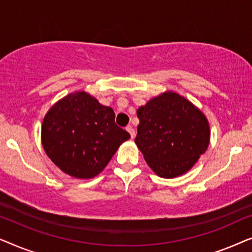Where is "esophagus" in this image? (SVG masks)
<instances>
[{
  "instance_id": "1",
  "label": "esophagus",
  "mask_w": 252,
  "mask_h": 252,
  "mask_svg": "<svg viewBox=\"0 0 252 252\" xmlns=\"http://www.w3.org/2000/svg\"><path fill=\"white\" fill-rule=\"evenodd\" d=\"M126 130L130 134V137H132V139H134V136H135V130H134L133 127L132 126H127L126 127Z\"/></svg>"
}]
</instances>
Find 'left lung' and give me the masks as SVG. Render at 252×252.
Masks as SVG:
<instances>
[{
    "mask_svg": "<svg viewBox=\"0 0 252 252\" xmlns=\"http://www.w3.org/2000/svg\"><path fill=\"white\" fill-rule=\"evenodd\" d=\"M135 143L157 175L175 178L194 166L210 142L209 122L184 96L165 92L137 109Z\"/></svg>",
    "mask_w": 252,
    "mask_h": 252,
    "instance_id": "obj_1",
    "label": "left lung"
}]
</instances>
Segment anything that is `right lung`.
I'll list each match as a JSON object with an SVG mask.
<instances>
[{
	"mask_svg": "<svg viewBox=\"0 0 252 252\" xmlns=\"http://www.w3.org/2000/svg\"><path fill=\"white\" fill-rule=\"evenodd\" d=\"M129 133L115 123V112L86 92H74L44 116L41 141L64 173L91 179L101 173Z\"/></svg>",
	"mask_w": 252,
	"mask_h": 252,
	"instance_id": "right-lung-1",
	"label": "right lung"
}]
</instances>
